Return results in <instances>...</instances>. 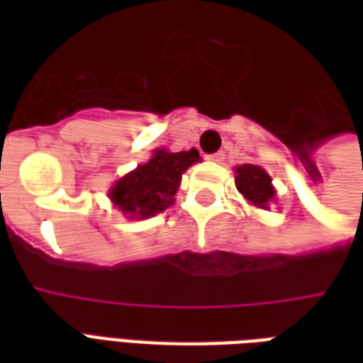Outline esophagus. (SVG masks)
<instances>
[{
	"label": "esophagus",
	"instance_id": "obj_1",
	"mask_svg": "<svg viewBox=\"0 0 363 363\" xmlns=\"http://www.w3.org/2000/svg\"><path fill=\"white\" fill-rule=\"evenodd\" d=\"M208 159L213 161V163H221V161L225 159V151H216V153H212V155H208Z\"/></svg>",
	"mask_w": 363,
	"mask_h": 363
}]
</instances>
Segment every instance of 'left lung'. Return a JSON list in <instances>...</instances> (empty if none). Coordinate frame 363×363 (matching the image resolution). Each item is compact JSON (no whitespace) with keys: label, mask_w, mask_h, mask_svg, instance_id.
Instances as JSON below:
<instances>
[{"label":"left lung","mask_w":363,"mask_h":363,"mask_svg":"<svg viewBox=\"0 0 363 363\" xmlns=\"http://www.w3.org/2000/svg\"><path fill=\"white\" fill-rule=\"evenodd\" d=\"M235 184L237 190L243 194L251 204L259 208H267L268 202L274 200V189L268 177L260 167L257 165H241L235 169Z\"/></svg>","instance_id":"left-lung-1"}]
</instances>
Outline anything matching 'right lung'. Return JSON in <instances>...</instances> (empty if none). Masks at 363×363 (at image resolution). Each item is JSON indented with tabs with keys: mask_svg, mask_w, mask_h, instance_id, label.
<instances>
[{
	"mask_svg": "<svg viewBox=\"0 0 363 363\" xmlns=\"http://www.w3.org/2000/svg\"><path fill=\"white\" fill-rule=\"evenodd\" d=\"M198 159L200 155L196 150L179 153L155 151L153 159L112 186L111 200L118 206V210L130 213V218H150L163 212L173 204L182 173Z\"/></svg>",
	"mask_w": 363,
	"mask_h": 363,
	"instance_id": "obj_1",
	"label": "right lung"
}]
</instances>
